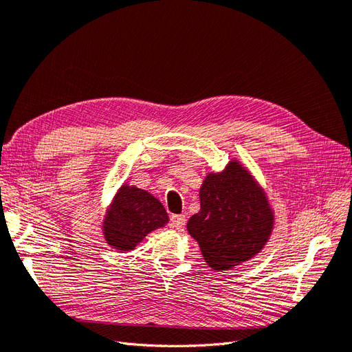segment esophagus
Here are the masks:
<instances>
[{
  "instance_id": "34e87169",
  "label": "esophagus",
  "mask_w": 352,
  "mask_h": 352,
  "mask_svg": "<svg viewBox=\"0 0 352 352\" xmlns=\"http://www.w3.org/2000/svg\"><path fill=\"white\" fill-rule=\"evenodd\" d=\"M170 221H172V226L175 228V229H182L184 226H185V223H186V219H185V216H172L170 217Z\"/></svg>"
}]
</instances>
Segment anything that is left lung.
Segmentation results:
<instances>
[{"mask_svg":"<svg viewBox=\"0 0 352 352\" xmlns=\"http://www.w3.org/2000/svg\"><path fill=\"white\" fill-rule=\"evenodd\" d=\"M199 201L201 210L186 228L212 270L248 261L269 242L274 211L265 190L238 160L206 176Z\"/></svg>","mask_w":352,"mask_h":352,"instance_id":"1","label":"left lung"}]
</instances>
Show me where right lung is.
Returning <instances> with one entry per match:
<instances>
[{
  "label": "right lung",
  "instance_id": "obj_1",
  "mask_svg": "<svg viewBox=\"0 0 352 352\" xmlns=\"http://www.w3.org/2000/svg\"><path fill=\"white\" fill-rule=\"evenodd\" d=\"M168 216L155 197L148 190L122 185L102 220V235L113 250L129 252L155 229L164 228Z\"/></svg>",
  "mask_w": 352,
  "mask_h": 352
}]
</instances>
